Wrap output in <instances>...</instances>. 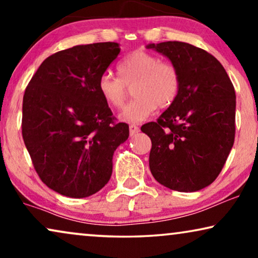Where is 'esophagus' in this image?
Here are the masks:
<instances>
[{"mask_svg": "<svg viewBox=\"0 0 258 258\" xmlns=\"http://www.w3.org/2000/svg\"><path fill=\"white\" fill-rule=\"evenodd\" d=\"M129 132H130V136H134L140 132V128L136 124H130L129 125Z\"/></svg>", "mask_w": 258, "mask_h": 258, "instance_id": "obj_1", "label": "esophagus"}]
</instances>
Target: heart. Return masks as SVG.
<instances>
[{"label": "heart", "instance_id": "1", "mask_svg": "<svg viewBox=\"0 0 258 258\" xmlns=\"http://www.w3.org/2000/svg\"><path fill=\"white\" fill-rule=\"evenodd\" d=\"M116 77L105 73L98 79V93L109 107L122 109L128 98V88L135 96L123 110V121L139 123L156 108H168L178 96L181 77L176 66L163 62L156 55L134 51L117 64Z\"/></svg>", "mask_w": 258, "mask_h": 258}]
</instances>
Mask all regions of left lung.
Masks as SVG:
<instances>
[{"label":"left lung","instance_id":"left-lung-1","mask_svg":"<svg viewBox=\"0 0 258 258\" xmlns=\"http://www.w3.org/2000/svg\"><path fill=\"white\" fill-rule=\"evenodd\" d=\"M167 56L181 77L178 96L141 130L151 140L150 171L162 185L197 191L220 175L235 141L236 95L220 61L185 42L147 45Z\"/></svg>","mask_w":258,"mask_h":258}]
</instances>
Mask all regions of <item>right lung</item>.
<instances>
[{"label": "right lung", "mask_w": 258, "mask_h": 258, "mask_svg": "<svg viewBox=\"0 0 258 258\" xmlns=\"http://www.w3.org/2000/svg\"><path fill=\"white\" fill-rule=\"evenodd\" d=\"M118 43L75 45L44 59L24 91L22 136L42 182L73 199L97 192L112 172V155L128 140L98 93V79Z\"/></svg>", "instance_id": "add662e5"}]
</instances>
